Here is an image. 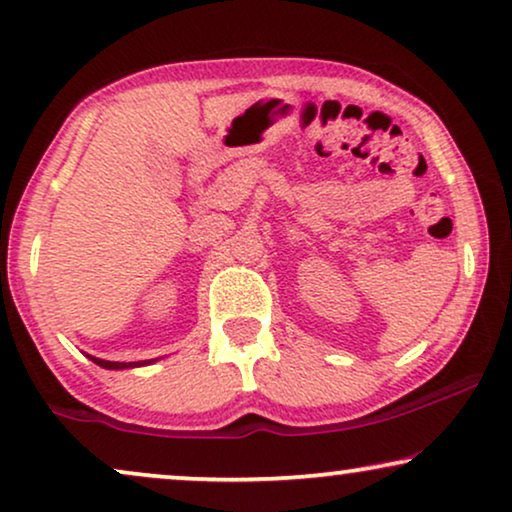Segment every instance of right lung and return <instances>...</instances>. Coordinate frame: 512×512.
<instances>
[{"instance_id":"1","label":"right lung","mask_w":512,"mask_h":512,"mask_svg":"<svg viewBox=\"0 0 512 512\" xmlns=\"http://www.w3.org/2000/svg\"><path fill=\"white\" fill-rule=\"evenodd\" d=\"M90 361H95L97 366H102V368H107V370H123V368L146 366V363H151V361H156V359H151V361H135V363H121V361H104V359H95V356H90Z\"/></svg>"}]
</instances>
